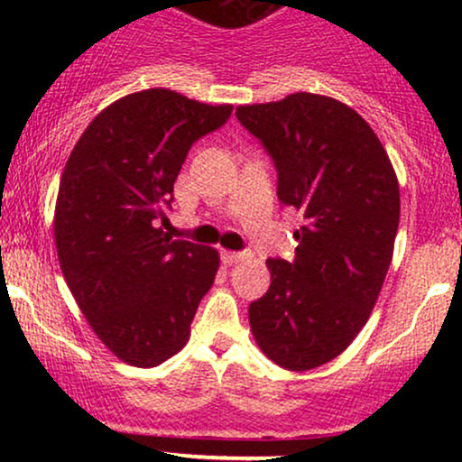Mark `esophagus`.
<instances>
[{"instance_id":"1","label":"esophagus","mask_w":462,"mask_h":462,"mask_svg":"<svg viewBox=\"0 0 462 462\" xmlns=\"http://www.w3.org/2000/svg\"><path fill=\"white\" fill-rule=\"evenodd\" d=\"M221 258H224L226 264H236L245 258V252H224L221 254Z\"/></svg>"}]
</instances>
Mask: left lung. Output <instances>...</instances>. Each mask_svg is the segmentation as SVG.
Wrapping results in <instances>:
<instances>
[{
    "label": "left lung",
    "mask_w": 462,
    "mask_h": 462,
    "mask_svg": "<svg viewBox=\"0 0 462 462\" xmlns=\"http://www.w3.org/2000/svg\"><path fill=\"white\" fill-rule=\"evenodd\" d=\"M236 116L272 153L280 201L304 213L295 261H267L272 284L249 304L254 341L289 371L321 367L383 291L400 226L395 169L367 121L328 95L238 106Z\"/></svg>",
    "instance_id": "1"
}]
</instances>
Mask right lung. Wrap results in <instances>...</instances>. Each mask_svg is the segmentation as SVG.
Instances as JSON below:
<instances>
[{
  "instance_id": "obj_1",
  "label": "right lung",
  "mask_w": 462,
  "mask_h": 462,
  "mask_svg": "<svg viewBox=\"0 0 462 462\" xmlns=\"http://www.w3.org/2000/svg\"><path fill=\"white\" fill-rule=\"evenodd\" d=\"M230 104L171 88L116 99L82 132L58 187L54 241L78 309L116 358L156 367L178 354L219 269L215 247L162 227L184 158Z\"/></svg>"
}]
</instances>
